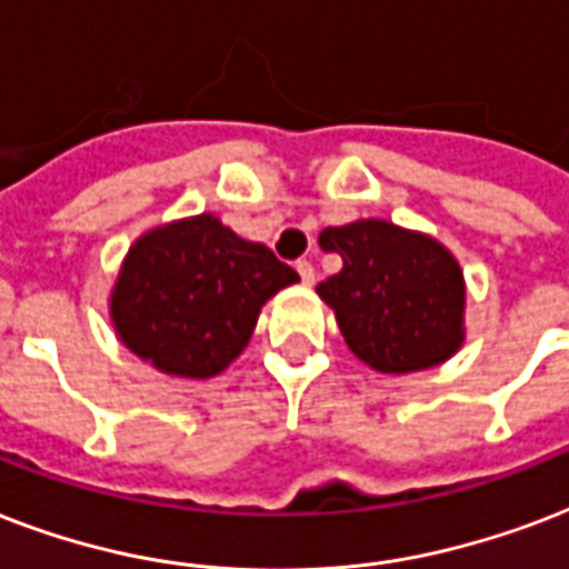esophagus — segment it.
<instances>
[{
	"instance_id": "obj_1",
	"label": "esophagus",
	"mask_w": 569,
	"mask_h": 569,
	"mask_svg": "<svg viewBox=\"0 0 569 569\" xmlns=\"http://www.w3.org/2000/svg\"><path fill=\"white\" fill-rule=\"evenodd\" d=\"M297 272L302 284H315V267H311V261H297Z\"/></svg>"
}]
</instances>
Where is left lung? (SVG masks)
<instances>
[{"label":"left lung","instance_id":"obj_1","mask_svg":"<svg viewBox=\"0 0 569 569\" xmlns=\"http://www.w3.org/2000/svg\"><path fill=\"white\" fill-rule=\"evenodd\" d=\"M320 249L345 261L317 293L362 362L409 373L451 359L463 341L466 288L448 249L382 219L326 228Z\"/></svg>","mask_w":569,"mask_h":569}]
</instances>
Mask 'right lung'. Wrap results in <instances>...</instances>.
Instances as JSON below:
<instances>
[{
	"instance_id": "add662e5",
	"label": "right lung",
	"mask_w": 569,
	"mask_h": 569,
	"mask_svg": "<svg viewBox=\"0 0 569 569\" xmlns=\"http://www.w3.org/2000/svg\"><path fill=\"white\" fill-rule=\"evenodd\" d=\"M299 281L263 243L216 216L162 224L130 249L112 320L136 356L180 377H213L243 353L261 306Z\"/></svg>"
}]
</instances>
